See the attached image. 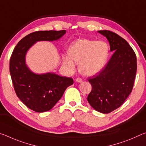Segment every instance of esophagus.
<instances>
[{"label":"esophagus","mask_w":146,"mask_h":146,"mask_svg":"<svg viewBox=\"0 0 146 146\" xmlns=\"http://www.w3.org/2000/svg\"><path fill=\"white\" fill-rule=\"evenodd\" d=\"M82 81V78H76V82H81Z\"/></svg>","instance_id":"esophagus-1"}]
</instances>
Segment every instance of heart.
Listing matches in <instances>:
<instances>
[{"label": "heart", "instance_id": "heart-1", "mask_svg": "<svg viewBox=\"0 0 146 146\" xmlns=\"http://www.w3.org/2000/svg\"><path fill=\"white\" fill-rule=\"evenodd\" d=\"M68 55L63 57V64L71 72L79 63V70L85 76L95 75L104 68L109 55L106 42L81 39L74 42L68 49Z\"/></svg>", "mask_w": 146, "mask_h": 146}]
</instances>
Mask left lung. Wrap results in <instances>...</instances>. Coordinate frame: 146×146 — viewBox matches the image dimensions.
<instances>
[{
  "mask_svg": "<svg viewBox=\"0 0 146 146\" xmlns=\"http://www.w3.org/2000/svg\"><path fill=\"white\" fill-rule=\"evenodd\" d=\"M107 38L113 55L97 75L89 77L92 90L87 100L93 109L102 113L120 107L131 93L137 73V56L127 42L117 33L98 31Z\"/></svg>",
  "mask_w": 146,
  "mask_h": 146,
  "instance_id": "8db88e82",
  "label": "left lung"
}]
</instances>
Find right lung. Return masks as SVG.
Wrapping results in <instances>:
<instances>
[{
  "label": "right lung",
  "mask_w": 146,
  "mask_h": 146,
  "mask_svg": "<svg viewBox=\"0 0 146 146\" xmlns=\"http://www.w3.org/2000/svg\"><path fill=\"white\" fill-rule=\"evenodd\" d=\"M66 30L38 31L26 35L13 49L9 61V71L17 97L34 111H48L62 97L66 88L73 84L72 78L53 73L36 74L26 64V55L38 41L58 40Z\"/></svg>",
  "instance_id": "obj_1"
}]
</instances>
